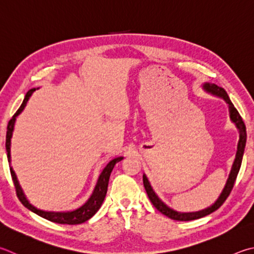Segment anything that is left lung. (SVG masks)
<instances>
[{
	"mask_svg": "<svg viewBox=\"0 0 254 254\" xmlns=\"http://www.w3.org/2000/svg\"><path fill=\"white\" fill-rule=\"evenodd\" d=\"M204 90H206L210 93L221 96L225 100V102L229 104V111H230V118H231L232 122L236 123L237 127L239 128L240 132V139H239V143H238V151H237V155H236V160H234V163L232 165L231 172H230L229 179L227 181V184L223 189L222 193L219 196V199L215 201V203L213 205H211L207 209H204L202 211H197V212H192V213H181V212H177L172 209H170L169 206L165 205L162 201H161L158 195L155 194L154 191L152 190V188L150 186L149 181L145 175H143V184H144L145 191L147 193V196H149L150 201L152 202V204L155 206V209H158L161 213L167 215L168 218L172 219V220H177V221H191V220H196L200 218H203L205 215L211 214L212 212H214L215 210H218L219 207L224 203V201L227 200V197L230 195L231 193L234 182H236L238 173L240 167H241L242 163V158H243V153H244V147H246V142H247V131H246V124H244L243 120L241 118V115L238 112V110L234 108V105L232 104L231 100L229 99V95L227 92H225L224 89L220 87L215 84H211V83H205L203 85Z\"/></svg>",
	"mask_w": 254,
	"mask_h": 254,
	"instance_id": "8db88e82",
	"label": "left lung"
}]
</instances>
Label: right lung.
I'll list each match as a JSON object with an SVG mask.
<instances>
[{
    "instance_id": "right-lung-1",
    "label": "right lung",
    "mask_w": 254,
    "mask_h": 254,
    "mask_svg": "<svg viewBox=\"0 0 254 254\" xmlns=\"http://www.w3.org/2000/svg\"><path fill=\"white\" fill-rule=\"evenodd\" d=\"M34 91H35V89H32V90L27 92L25 98H24V101H23V103L21 104V107L18 108V110L15 112V114L13 115V118L10 120V121H8L7 130H6V141H5L8 162H11L10 145H11V137H12L13 127H14L15 118L23 111V109L25 108L26 102L29 101L30 96L32 95V93H33ZM122 159L123 158L120 156V158H115L112 161H110L107 167L104 168L102 173H101L100 178H99V181H98V183H96V187L94 189L93 194L91 195L89 201H87L84 205H82L77 210L72 211V212H45V211L38 210L33 205H31L29 203V201L26 200L24 193H23L20 184H18V182H17L16 175H15L14 171L12 170V168H10V171H11L13 183H14V187H15L16 195L18 197V200L21 201V203L24 205L25 207H27V209L31 210L32 212H34L35 214H38L40 216H42V218L51 221V222L59 223V224H80V223L85 222V221L91 219L92 216H93L96 213V212H98V210L100 209L101 205H102L103 201H104V197H105V195H107L110 175H111V172H112L115 163H118L119 161H121Z\"/></svg>"
}]
</instances>
